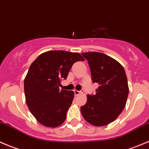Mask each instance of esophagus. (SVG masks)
I'll return each mask as SVG.
<instances>
[{"mask_svg":"<svg viewBox=\"0 0 149 149\" xmlns=\"http://www.w3.org/2000/svg\"><path fill=\"white\" fill-rule=\"evenodd\" d=\"M74 93L76 95H79V94H83V91H77V90H75Z\"/></svg>","mask_w":149,"mask_h":149,"instance_id":"34e87169","label":"esophagus"}]
</instances>
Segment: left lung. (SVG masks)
<instances>
[{"instance_id": "obj_1", "label": "left lung", "mask_w": 149, "mask_h": 149, "mask_svg": "<svg viewBox=\"0 0 149 149\" xmlns=\"http://www.w3.org/2000/svg\"><path fill=\"white\" fill-rule=\"evenodd\" d=\"M88 61L91 81L99 87L95 94H88L81 107L84 118L90 124L104 126L117 119L125 107L129 93L124 68L111 57L97 52L81 53Z\"/></svg>"}]
</instances>
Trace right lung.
Listing matches in <instances>:
<instances>
[{"label": "right lung", "mask_w": 149, "mask_h": 149, "mask_svg": "<svg viewBox=\"0 0 149 149\" xmlns=\"http://www.w3.org/2000/svg\"><path fill=\"white\" fill-rule=\"evenodd\" d=\"M78 52L48 51L31 63L24 79V94L30 112L43 125L55 127L65 120L74 92L60 90L72 65L84 61Z\"/></svg>", "instance_id": "obj_1"}]
</instances>
